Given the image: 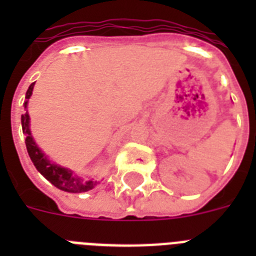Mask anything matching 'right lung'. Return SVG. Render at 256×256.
<instances>
[{
    "instance_id": "1",
    "label": "right lung",
    "mask_w": 256,
    "mask_h": 256,
    "mask_svg": "<svg viewBox=\"0 0 256 256\" xmlns=\"http://www.w3.org/2000/svg\"><path fill=\"white\" fill-rule=\"evenodd\" d=\"M34 84H32L28 88V92H26V100L24 102L26 112L21 116L22 132L26 136L25 144L30 160L36 166V168L41 172V175H44L52 184H54L60 190L66 191V192H86V191L92 190L100 183V180L92 178L82 179L81 176L74 174L73 170L62 168L60 164H54L53 160H50L45 152H42L36 144V140L32 136V132H30V116L29 112H28V102H29V98L33 94Z\"/></svg>"
}]
</instances>
